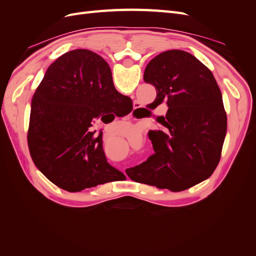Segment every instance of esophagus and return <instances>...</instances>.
I'll list each match as a JSON object with an SVG mask.
<instances>
[{"instance_id": "obj_1", "label": "esophagus", "mask_w": 256, "mask_h": 256, "mask_svg": "<svg viewBox=\"0 0 256 256\" xmlns=\"http://www.w3.org/2000/svg\"><path fill=\"white\" fill-rule=\"evenodd\" d=\"M136 108H138V106H136Z\"/></svg>"}]
</instances>
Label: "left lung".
Wrapping results in <instances>:
<instances>
[{
	"label": "left lung",
	"instance_id": "obj_1",
	"mask_svg": "<svg viewBox=\"0 0 256 256\" xmlns=\"http://www.w3.org/2000/svg\"><path fill=\"white\" fill-rule=\"evenodd\" d=\"M154 85V109L168 106L158 122L166 129L150 131L154 154L127 168L134 182L182 191L210 176L218 166L226 134V113L212 72L192 54L168 50L154 58L144 72Z\"/></svg>",
	"mask_w": 256,
	"mask_h": 256
}]
</instances>
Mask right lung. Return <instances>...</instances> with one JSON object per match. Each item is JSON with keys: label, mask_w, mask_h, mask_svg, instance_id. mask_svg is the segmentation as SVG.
I'll list each match as a JSON object with an SVG mask.
<instances>
[{"label": "right lung", "mask_w": 256, "mask_h": 256, "mask_svg": "<svg viewBox=\"0 0 256 256\" xmlns=\"http://www.w3.org/2000/svg\"><path fill=\"white\" fill-rule=\"evenodd\" d=\"M132 100L116 90L110 66L85 49L69 51L48 68L32 99L28 143L36 166L69 192L124 175L108 164L102 131H90L106 113L122 116Z\"/></svg>", "instance_id": "add662e5"}]
</instances>
